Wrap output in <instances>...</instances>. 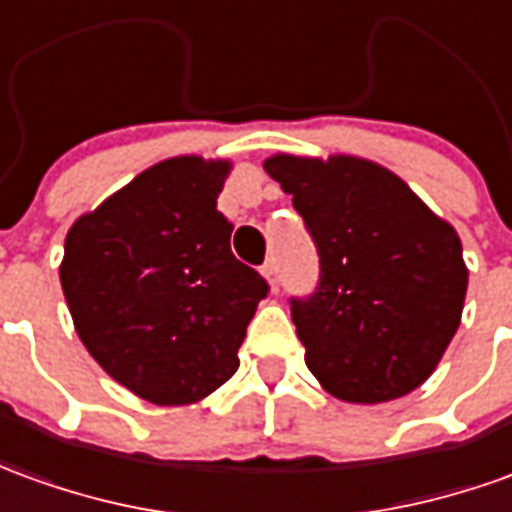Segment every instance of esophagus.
I'll return each mask as SVG.
<instances>
[{"label":"esophagus","mask_w":512,"mask_h":512,"mask_svg":"<svg viewBox=\"0 0 512 512\" xmlns=\"http://www.w3.org/2000/svg\"><path fill=\"white\" fill-rule=\"evenodd\" d=\"M260 274L266 277L268 285H271V291H277V263L274 260H266L263 268H260Z\"/></svg>","instance_id":"esophagus-1"}]
</instances>
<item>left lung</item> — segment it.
<instances>
[{"label": "left lung", "instance_id": "left-lung-1", "mask_svg": "<svg viewBox=\"0 0 512 512\" xmlns=\"http://www.w3.org/2000/svg\"><path fill=\"white\" fill-rule=\"evenodd\" d=\"M318 249L316 291L291 299L305 363L355 405L416 391L463 316L468 268L455 227L405 180L352 155H274L263 163Z\"/></svg>", "mask_w": 512, "mask_h": 512}]
</instances>
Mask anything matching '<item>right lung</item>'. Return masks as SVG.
Wrapping results in <instances>:
<instances>
[{
    "instance_id": "obj_1",
    "label": "right lung",
    "mask_w": 512,
    "mask_h": 512,
    "mask_svg": "<svg viewBox=\"0 0 512 512\" xmlns=\"http://www.w3.org/2000/svg\"><path fill=\"white\" fill-rule=\"evenodd\" d=\"M230 160L141 171L71 224L60 285L99 366L152 405H194L238 371L268 282L235 260L219 210Z\"/></svg>"
}]
</instances>
